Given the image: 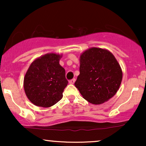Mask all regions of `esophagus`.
<instances>
[{
    "label": "esophagus",
    "instance_id": "esophagus-1",
    "mask_svg": "<svg viewBox=\"0 0 146 146\" xmlns=\"http://www.w3.org/2000/svg\"><path fill=\"white\" fill-rule=\"evenodd\" d=\"M75 79L73 78V79H72V80H70L69 84H73L75 83Z\"/></svg>",
    "mask_w": 146,
    "mask_h": 146
}]
</instances>
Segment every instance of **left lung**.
Instances as JSON below:
<instances>
[{"mask_svg":"<svg viewBox=\"0 0 146 146\" xmlns=\"http://www.w3.org/2000/svg\"><path fill=\"white\" fill-rule=\"evenodd\" d=\"M80 75L75 86L84 99L98 105L116 94L123 73L111 52L104 48H90L80 55Z\"/></svg>","mask_w":146,"mask_h":146,"instance_id":"obj_1","label":"left lung"}]
</instances>
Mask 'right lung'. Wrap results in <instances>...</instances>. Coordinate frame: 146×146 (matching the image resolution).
I'll return each instance as SVG.
<instances>
[{
    "label": "right lung",
    "mask_w": 146,
    "mask_h": 146,
    "mask_svg": "<svg viewBox=\"0 0 146 146\" xmlns=\"http://www.w3.org/2000/svg\"><path fill=\"white\" fill-rule=\"evenodd\" d=\"M62 55L49 53L36 58L24 78L25 94L37 106L48 108L62 98L67 86L65 70L59 62Z\"/></svg>",
    "instance_id": "1"
}]
</instances>
